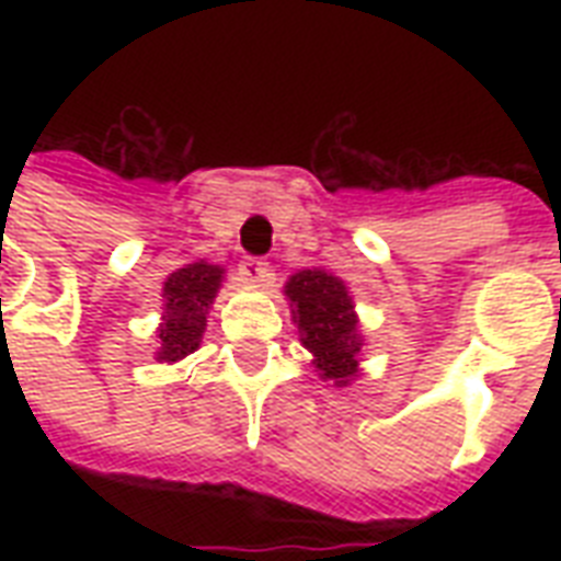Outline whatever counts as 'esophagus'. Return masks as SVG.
Instances as JSON below:
<instances>
[{"mask_svg":"<svg viewBox=\"0 0 561 561\" xmlns=\"http://www.w3.org/2000/svg\"><path fill=\"white\" fill-rule=\"evenodd\" d=\"M238 273L253 288H262L264 282H271V264L262 262V259H244V262L238 264Z\"/></svg>","mask_w":561,"mask_h":561,"instance_id":"obj_1","label":"esophagus"}]
</instances>
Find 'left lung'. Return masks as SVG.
<instances>
[{"label":"left lung","mask_w":561,"mask_h":561,"mask_svg":"<svg viewBox=\"0 0 561 561\" xmlns=\"http://www.w3.org/2000/svg\"><path fill=\"white\" fill-rule=\"evenodd\" d=\"M285 299L314 373L334 387H350L360 375L364 334L346 282L325 267H306L285 282Z\"/></svg>","instance_id":"8db88e82"}]
</instances>
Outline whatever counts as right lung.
<instances>
[{
	"instance_id": "add662e5",
	"label": "right lung",
	"mask_w": 561,
	"mask_h": 561,
	"mask_svg": "<svg viewBox=\"0 0 561 561\" xmlns=\"http://www.w3.org/2000/svg\"><path fill=\"white\" fill-rule=\"evenodd\" d=\"M224 267L197 259L162 282V323L157 325V360L178 364L201 350L206 317L224 285Z\"/></svg>"
}]
</instances>
